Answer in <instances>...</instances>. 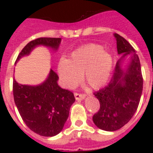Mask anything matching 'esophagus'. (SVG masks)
I'll use <instances>...</instances> for the list:
<instances>
[{
    "mask_svg": "<svg viewBox=\"0 0 153 153\" xmlns=\"http://www.w3.org/2000/svg\"><path fill=\"white\" fill-rule=\"evenodd\" d=\"M74 97L76 100H83L86 97L85 94H81V93H74Z\"/></svg>",
    "mask_w": 153,
    "mask_h": 153,
    "instance_id": "1",
    "label": "esophagus"
}]
</instances>
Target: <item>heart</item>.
I'll return each instance as SVG.
<instances>
[{
	"instance_id": "1",
	"label": "heart",
	"mask_w": 153,
	"mask_h": 153,
	"mask_svg": "<svg viewBox=\"0 0 153 153\" xmlns=\"http://www.w3.org/2000/svg\"><path fill=\"white\" fill-rule=\"evenodd\" d=\"M112 67V56L102 46L88 44L74 51L70 60L61 59L58 73L67 88H73L83 74L84 81L93 89H99L108 82Z\"/></svg>"
}]
</instances>
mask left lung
<instances>
[{"instance_id": "8db88e82", "label": "left lung", "mask_w": 153, "mask_h": 153, "mask_svg": "<svg viewBox=\"0 0 153 153\" xmlns=\"http://www.w3.org/2000/svg\"><path fill=\"white\" fill-rule=\"evenodd\" d=\"M117 51L122 55L117 61L112 79L108 85L94 95L100 102V109L93 115L97 127L105 131H115L128 123L137 111L142 92L143 76L138 55L128 41L115 33ZM130 62L123 66L125 57Z\"/></svg>"}]
</instances>
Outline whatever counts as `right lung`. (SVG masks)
Wrapping results in <instances>:
<instances>
[{"instance_id": "add662e5", "label": "right lung", "mask_w": 153, "mask_h": 153, "mask_svg": "<svg viewBox=\"0 0 153 153\" xmlns=\"http://www.w3.org/2000/svg\"><path fill=\"white\" fill-rule=\"evenodd\" d=\"M60 42L61 38H54L31 41L19 54L16 62L38 46L56 51ZM58 75L51 70L46 80L38 85L20 84L13 80L14 100L19 112L28 128L41 136L52 137L63 129L70 106L75 101L73 93L58 85Z\"/></svg>"}]
</instances>
